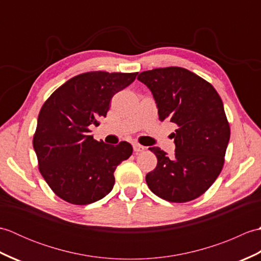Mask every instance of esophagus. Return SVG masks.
<instances>
[{
    "instance_id": "1",
    "label": "esophagus",
    "mask_w": 261,
    "mask_h": 261,
    "mask_svg": "<svg viewBox=\"0 0 261 261\" xmlns=\"http://www.w3.org/2000/svg\"><path fill=\"white\" fill-rule=\"evenodd\" d=\"M134 150H135L136 153H139V152L145 151L146 150V147L139 145V143H135V145H134Z\"/></svg>"
}]
</instances>
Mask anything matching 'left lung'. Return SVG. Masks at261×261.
Listing matches in <instances>:
<instances>
[{"label": "left lung", "mask_w": 261, "mask_h": 261, "mask_svg": "<svg viewBox=\"0 0 261 261\" xmlns=\"http://www.w3.org/2000/svg\"><path fill=\"white\" fill-rule=\"evenodd\" d=\"M138 80L151 91L160 121L177 125L174 158L158 147L150 148L158 163L147 174V185L168 202L193 201L223 168L230 125L222 99L208 82L181 67L142 71Z\"/></svg>", "instance_id": "8db88e82"}]
</instances>
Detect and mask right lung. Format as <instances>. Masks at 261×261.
<instances>
[{"mask_svg":"<svg viewBox=\"0 0 261 261\" xmlns=\"http://www.w3.org/2000/svg\"><path fill=\"white\" fill-rule=\"evenodd\" d=\"M138 73L88 71L58 87L39 112L33 148L39 171L64 201L86 205L112 191L116 166L132 154L121 141L110 146L91 136V125L107 116L114 94L129 86Z\"/></svg>","mask_w":261,"mask_h":261,"instance_id":"add662e5","label":"right lung"}]
</instances>
